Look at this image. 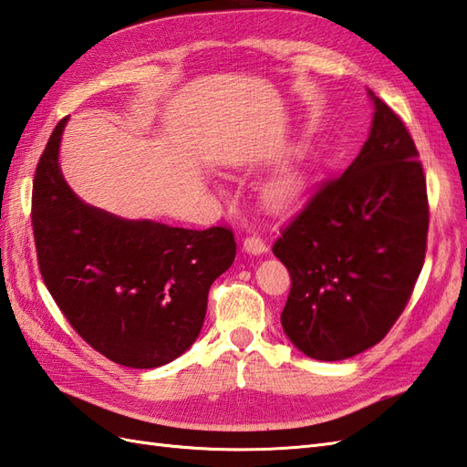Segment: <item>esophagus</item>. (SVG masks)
<instances>
[{
	"label": "esophagus",
	"mask_w": 467,
	"mask_h": 467,
	"mask_svg": "<svg viewBox=\"0 0 467 467\" xmlns=\"http://www.w3.org/2000/svg\"><path fill=\"white\" fill-rule=\"evenodd\" d=\"M243 246H244V251L251 253V254H263V253L268 251L266 243H265L263 238H260L258 234H248V236L244 238Z\"/></svg>",
	"instance_id": "34e87169"
}]
</instances>
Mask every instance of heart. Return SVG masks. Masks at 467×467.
<instances>
[{
    "mask_svg": "<svg viewBox=\"0 0 467 467\" xmlns=\"http://www.w3.org/2000/svg\"><path fill=\"white\" fill-rule=\"evenodd\" d=\"M308 189V167L300 155H292L276 169L273 179L268 181L265 194L268 202L276 207H290L298 202Z\"/></svg>",
    "mask_w": 467,
    "mask_h": 467,
    "instance_id": "obj_1",
    "label": "heart"
}]
</instances>
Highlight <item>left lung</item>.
<instances>
[{
  "instance_id": "1",
  "label": "left lung",
  "mask_w": 467,
  "mask_h": 467,
  "mask_svg": "<svg viewBox=\"0 0 467 467\" xmlns=\"http://www.w3.org/2000/svg\"><path fill=\"white\" fill-rule=\"evenodd\" d=\"M370 97L374 121L360 155L318 184L273 244L290 273L280 322L314 360H344L380 342L426 258L424 167L402 119Z\"/></svg>"
}]
</instances>
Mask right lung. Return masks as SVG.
<instances>
[{
  "mask_svg": "<svg viewBox=\"0 0 467 467\" xmlns=\"http://www.w3.org/2000/svg\"><path fill=\"white\" fill-rule=\"evenodd\" d=\"M65 123L53 129L31 192L43 283L93 350L127 368L169 364L197 340L209 288L236 256L234 233L125 221L81 202L59 171Z\"/></svg>",
  "mask_w": 467,
  "mask_h": 467,
  "instance_id": "obj_1",
  "label": "right lung"
}]
</instances>
